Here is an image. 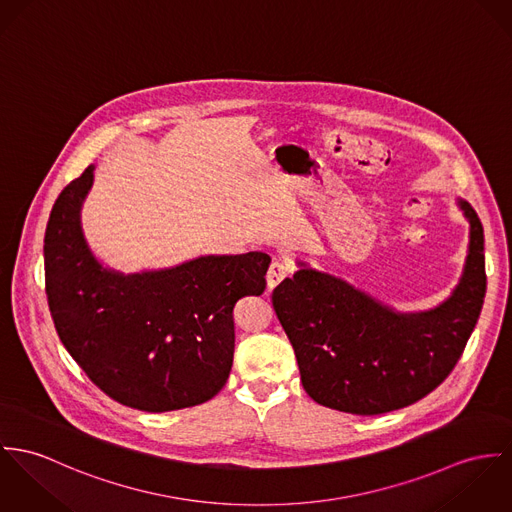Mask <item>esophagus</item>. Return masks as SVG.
Here are the masks:
<instances>
[{"mask_svg":"<svg viewBox=\"0 0 512 512\" xmlns=\"http://www.w3.org/2000/svg\"><path fill=\"white\" fill-rule=\"evenodd\" d=\"M288 275H290V267L288 265H284L281 261H273L269 271H267V286H269V290H273L275 286L283 283Z\"/></svg>","mask_w":512,"mask_h":512,"instance_id":"esophagus-1","label":"esophagus"}]
</instances>
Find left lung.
<instances>
[{
    "mask_svg": "<svg viewBox=\"0 0 512 512\" xmlns=\"http://www.w3.org/2000/svg\"><path fill=\"white\" fill-rule=\"evenodd\" d=\"M469 224L467 257L452 294L430 310L398 312L306 261L273 290V308L292 343L300 381L318 404L373 416L432 393L454 369L481 314L487 277L483 226Z\"/></svg>",
    "mask_w": 512,
    "mask_h": 512,
    "instance_id": "8db88e82",
    "label": "left lung"
}]
</instances>
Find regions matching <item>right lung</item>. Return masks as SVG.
I'll use <instances>...</instances> for the list:
<instances>
[{"label":"right lung","instance_id":"add662e5","mask_svg":"<svg viewBox=\"0 0 512 512\" xmlns=\"http://www.w3.org/2000/svg\"><path fill=\"white\" fill-rule=\"evenodd\" d=\"M94 165L57 198L45 231V279L58 338L108 397L169 412L216 397L228 381L233 306L259 296L271 257L200 255L169 269L121 273L82 229Z\"/></svg>","mask_w":512,"mask_h":512}]
</instances>
